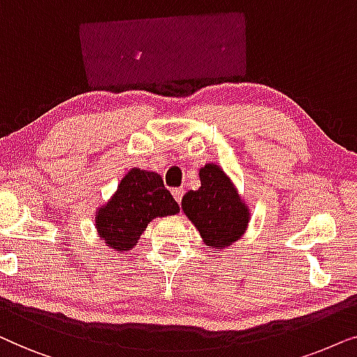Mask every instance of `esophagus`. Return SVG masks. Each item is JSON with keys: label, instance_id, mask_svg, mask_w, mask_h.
<instances>
[{"label": "esophagus", "instance_id": "1", "mask_svg": "<svg viewBox=\"0 0 357 357\" xmlns=\"http://www.w3.org/2000/svg\"><path fill=\"white\" fill-rule=\"evenodd\" d=\"M171 192H173V197L176 199V202L181 204L183 196H184V189H183V188H174Z\"/></svg>", "mask_w": 357, "mask_h": 357}]
</instances>
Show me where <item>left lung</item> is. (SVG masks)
Wrapping results in <instances>:
<instances>
[{
    "label": "left lung",
    "mask_w": 357,
    "mask_h": 357,
    "mask_svg": "<svg viewBox=\"0 0 357 357\" xmlns=\"http://www.w3.org/2000/svg\"><path fill=\"white\" fill-rule=\"evenodd\" d=\"M201 188L183 197V211L211 248L220 250L243 235L250 212L228 176L217 165L201 168Z\"/></svg>",
    "instance_id": "1"
}]
</instances>
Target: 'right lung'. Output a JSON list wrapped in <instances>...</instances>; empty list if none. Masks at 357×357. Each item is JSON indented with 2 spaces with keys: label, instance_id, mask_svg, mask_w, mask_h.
I'll list each match as a JSON object with an SVG mask.
<instances>
[{
  "label": "right lung",
  "instance_id": "right-lung-1",
  "mask_svg": "<svg viewBox=\"0 0 357 357\" xmlns=\"http://www.w3.org/2000/svg\"><path fill=\"white\" fill-rule=\"evenodd\" d=\"M179 212L160 174L130 169L119 184L117 192L96 215L98 234L117 251L130 250L156 217Z\"/></svg>",
  "mask_w": 357,
  "mask_h": 357
}]
</instances>
